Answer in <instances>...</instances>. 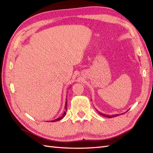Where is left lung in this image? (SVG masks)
Returning <instances> with one entry per match:
<instances>
[{
  "mask_svg": "<svg viewBox=\"0 0 153 153\" xmlns=\"http://www.w3.org/2000/svg\"><path fill=\"white\" fill-rule=\"evenodd\" d=\"M97 112H98V113L100 115H101V116H104V117H106V118H114V117L118 116H119V115H120V114H114V115H108V114H103V113L100 112H99V111H98V110H97Z\"/></svg>",
  "mask_w": 153,
  "mask_h": 153,
  "instance_id": "obj_1",
  "label": "left lung"
}]
</instances>
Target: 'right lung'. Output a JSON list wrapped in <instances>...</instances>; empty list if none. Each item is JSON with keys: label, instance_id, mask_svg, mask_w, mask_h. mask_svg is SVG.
Returning <instances> with one entry per match:
<instances>
[{"label": "right lung", "instance_id": "obj_1", "mask_svg": "<svg viewBox=\"0 0 153 153\" xmlns=\"http://www.w3.org/2000/svg\"><path fill=\"white\" fill-rule=\"evenodd\" d=\"M66 111H67V100H66V104H65V111H64L63 114L60 117H59V118H58L55 119V120H51V121H49V122H54L59 121V120H62V118H64V117L65 116H66ZM47 122H48V121H47Z\"/></svg>", "mask_w": 153, "mask_h": 153}]
</instances>
